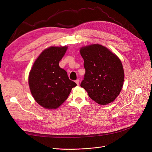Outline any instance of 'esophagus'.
Wrapping results in <instances>:
<instances>
[{"label": "esophagus", "instance_id": "esophagus-1", "mask_svg": "<svg viewBox=\"0 0 152 152\" xmlns=\"http://www.w3.org/2000/svg\"><path fill=\"white\" fill-rule=\"evenodd\" d=\"M75 82H76V84L79 86V82H80V80L79 79H77L76 80H75Z\"/></svg>", "mask_w": 152, "mask_h": 152}]
</instances>
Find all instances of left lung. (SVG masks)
<instances>
[{
    "mask_svg": "<svg viewBox=\"0 0 152 152\" xmlns=\"http://www.w3.org/2000/svg\"><path fill=\"white\" fill-rule=\"evenodd\" d=\"M86 73L80 86L97 103L113 102L120 94L124 79L122 63L115 54L99 44L82 48Z\"/></svg>",
    "mask_w": 152,
    "mask_h": 152,
    "instance_id": "8db88e82",
    "label": "left lung"
}]
</instances>
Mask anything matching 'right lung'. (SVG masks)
Listing matches in <instances>:
<instances>
[{
	"mask_svg": "<svg viewBox=\"0 0 152 152\" xmlns=\"http://www.w3.org/2000/svg\"><path fill=\"white\" fill-rule=\"evenodd\" d=\"M67 47H50L36 59L30 72L28 83L35 100L42 107L55 109L68 98L77 86L69 79L67 72L59 67V62Z\"/></svg>",
	"mask_w": 152,
	"mask_h": 152,
	"instance_id": "add662e5",
	"label": "right lung"
}]
</instances>
